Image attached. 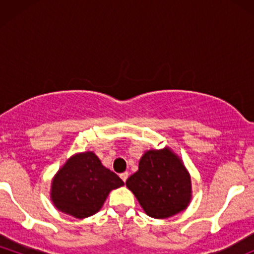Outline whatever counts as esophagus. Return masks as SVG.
<instances>
[{
    "mask_svg": "<svg viewBox=\"0 0 254 254\" xmlns=\"http://www.w3.org/2000/svg\"><path fill=\"white\" fill-rule=\"evenodd\" d=\"M127 177H129V173H127V172H124V173H122V174H121V178H122V180H123L124 183L127 182Z\"/></svg>",
    "mask_w": 254,
    "mask_h": 254,
    "instance_id": "esophagus-1",
    "label": "esophagus"
}]
</instances>
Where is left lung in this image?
I'll return each instance as SVG.
<instances>
[{
  "label": "left lung",
  "mask_w": 254,
  "mask_h": 254,
  "mask_svg": "<svg viewBox=\"0 0 254 254\" xmlns=\"http://www.w3.org/2000/svg\"><path fill=\"white\" fill-rule=\"evenodd\" d=\"M125 185L145 214L154 218L174 216L185 210L192 199L190 173L170 147L145 151L138 170Z\"/></svg>",
  "instance_id": "obj_1"
}]
</instances>
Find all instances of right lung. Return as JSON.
I'll use <instances>...</instances> for the list:
<instances>
[{"mask_svg":"<svg viewBox=\"0 0 254 254\" xmlns=\"http://www.w3.org/2000/svg\"><path fill=\"white\" fill-rule=\"evenodd\" d=\"M123 185L94 151H82L69 157L52 178L50 199L57 210L81 220L97 214L110 192Z\"/></svg>","mask_w":254,"mask_h":254,"instance_id":"1","label":"right lung"}]
</instances>
